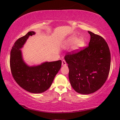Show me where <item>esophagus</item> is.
<instances>
[{"label":"esophagus","mask_w":120,"mask_h":120,"mask_svg":"<svg viewBox=\"0 0 120 120\" xmlns=\"http://www.w3.org/2000/svg\"><path fill=\"white\" fill-rule=\"evenodd\" d=\"M62 66H67V63L66 62V61L63 60L62 61Z\"/></svg>","instance_id":"obj_1"}]
</instances>
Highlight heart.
Instances as JSON below:
<instances>
[{
    "label": "heart",
    "mask_w": 120,
    "mask_h": 120,
    "mask_svg": "<svg viewBox=\"0 0 120 120\" xmlns=\"http://www.w3.org/2000/svg\"><path fill=\"white\" fill-rule=\"evenodd\" d=\"M74 44L72 49L74 51H78L85 46V40L82 37L77 38L76 36L71 35L68 37L65 40L64 44L66 46H69Z\"/></svg>",
    "instance_id": "heart-1"
}]
</instances>
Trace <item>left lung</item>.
I'll use <instances>...</instances> for the list:
<instances>
[{
  "label": "left lung",
  "mask_w": 120,
  "mask_h": 120,
  "mask_svg": "<svg viewBox=\"0 0 120 120\" xmlns=\"http://www.w3.org/2000/svg\"><path fill=\"white\" fill-rule=\"evenodd\" d=\"M88 32L90 35L88 46L64 56L71 85L76 92L84 95L95 92L104 85L111 66L110 51L106 41L101 36Z\"/></svg>",
  "instance_id": "left-lung-1"
}]
</instances>
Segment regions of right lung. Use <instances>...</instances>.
<instances>
[{
  "label": "right lung",
  "mask_w": 120,
  "mask_h": 120,
  "mask_svg": "<svg viewBox=\"0 0 120 120\" xmlns=\"http://www.w3.org/2000/svg\"><path fill=\"white\" fill-rule=\"evenodd\" d=\"M35 34L31 31L18 39L12 47L10 67L12 75L20 87L27 92L40 94L50 88L61 67V60L44 62L30 66L24 61L21 50L30 37Z\"/></svg>",
  "instance_id": "1"
}]
</instances>
